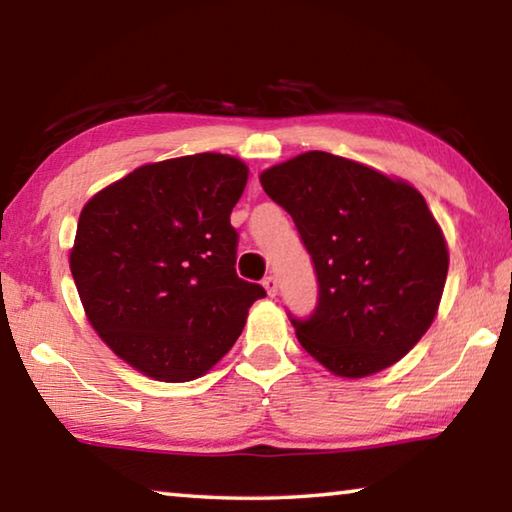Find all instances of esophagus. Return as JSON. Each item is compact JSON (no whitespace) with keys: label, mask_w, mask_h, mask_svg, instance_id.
<instances>
[{"label":"esophagus","mask_w":512,"mask_h":512,"mask_svg":"<svg viewBox=\"0 0 512 512\" xmlns=\"http://www.w3.org/2000/svg\"><path fill=\"white\" fill-rule=\"evenodd\" d=\"M262 284H264V289H266L268 296H271V298H275V296H277V280H275V275H268V277H264Z\"/></svg>","instance_id":"obj_1"}]
</instances>
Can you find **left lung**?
I'll use <instances>...</instances> for the list:
<instances>
[{
    "label": "left lung",
    "mask_w": 512,
    "mask_h": 512,
    "mask_svg": "<svg viewBox=\"0 0 512 512\" xmlns=\"http://www.w3.org/2000/svg\"><path fill=\"white\" fill-rule=\"evenodd\" d=\"M259 183L314 259L318 307L291 318L302 348L343 379L391 368L427 334L447 280V241L424 196L325 151L273 164Z\"/></svg>",
    "instance_id": "obj_1"
}]
</instances>
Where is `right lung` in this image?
<instances>
[{"instance_id": "add662e5", "label": "right lung", "mask_w": 512, "mask_h": 512, "mask_svg": "<svg viewBox=\"0 0 512 512\" xmlns=\"http://www.w3.org/2000/svg\"><path fill=\"white\" fill-rule=\"evenodd\" d=\"M246 183V162L194 153L142 164L83 205L69 271L94 332L142 375L203 377L266 296L235 273L230 212Z\"/></svg>"}]
</instances>
